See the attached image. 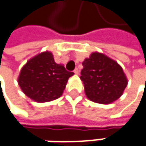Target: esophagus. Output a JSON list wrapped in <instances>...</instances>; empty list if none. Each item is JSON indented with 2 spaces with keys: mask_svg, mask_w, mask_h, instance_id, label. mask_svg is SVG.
Instances as JSON below:
<instances>
[{
  "mask_svg": "<svg viewBox=\"0 0 146 146\" xmlns=\"http://www.w3.org/2000/svg\"><path fill=\"white\" fill-rule=\"evenodd\" d=\"M73 73H75V74H78V73H79V70H78V68H76L73 70Z\"/></svg>",
  "mask_w": 146,
  "mask_h": 146,
  "instance_id": "34e87169",
  "label": "esophagus"
}]
</instances>
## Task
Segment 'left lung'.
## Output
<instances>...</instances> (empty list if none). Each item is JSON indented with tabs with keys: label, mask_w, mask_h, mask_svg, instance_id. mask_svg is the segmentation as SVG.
Wrapping results in <instances>:
<instances>
[{
	"label": "left lung",
	"mask_w": 146,
	"mask_h": 146,
	"mask_svg": "<svg viewBox=\"0 0 146 146\" xmlns=\"http://www.w3.org/2000/svg\"><path fill=\"white\" fill-rule=\"evenodd\" d=\"M80 78L87 97L99 104H110L118 100L128 81L122 68L107 56L94 52L83 62Z\"/></svg>",
	"instance_id": "left-lung-1"
}]
</instances>
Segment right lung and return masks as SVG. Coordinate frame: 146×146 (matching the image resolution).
I'll return each instance as SVG.
<instances>
[{
	"instance_id": "right-lung-1",
	"label": "right lung",
	"mask_w": 146,
	"mask_h": 146,
	"mask_svg": "<svg viewBox=\"0 0 146 146\" xmlns=\"http://www.w3.org/2000/svg\"><path fill=\"white\" fill-rule=\"evenodd\" d=\"M45 52L29 60L21 71L18 84L23 93L36 102H48L62 95L68 78L73 76Z\"/></svg>"
}]
</instances>
